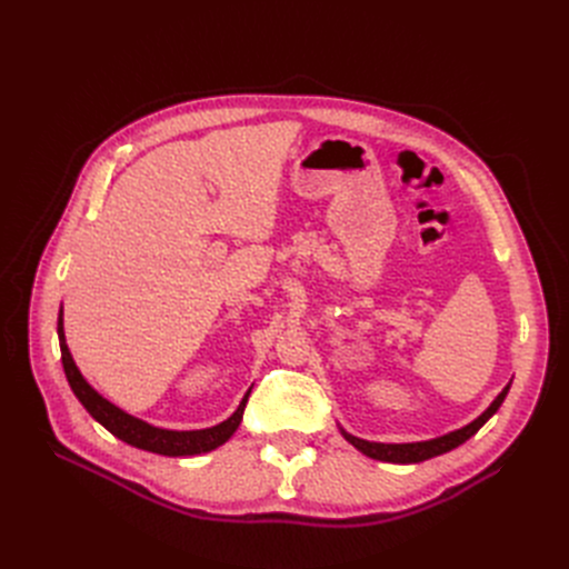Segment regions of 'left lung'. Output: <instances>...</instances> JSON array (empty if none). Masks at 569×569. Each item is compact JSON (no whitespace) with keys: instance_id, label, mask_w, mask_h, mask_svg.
<instances>
[{"instance_id":"1","label":"left lung","mask_w":569,"mask_h":569,"mask_svg":"<svg viewBox=\"0 0 569 569\" xmlns=\"http://www.w3.org/2000/svg\"><path fill=\"white\" fill-rule=\"evenodd\" d=\"M507 392H510V385L505 387V390L496 397V401H493L480 417H477L475 422H470L468 427H463V429H459V431H452V433H447V436L433 438V440H425V442H399V445L390 442V445H385V442H369V440L355 438V436H348V433H343V436H346L348 442H352V445L357 447V450H360V452L367 455V457H371V459L390 461V463H420V461H427V459H431V457H438V455H445V452L455 450V447H459V445L466 442L470 436H475L477 431H480V429L487 425L489 417L500 408V403L505 401Z\"/></svg>"}]
</instances>
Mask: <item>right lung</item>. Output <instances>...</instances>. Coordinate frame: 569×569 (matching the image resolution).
Wrapping results in <instances>:
<instances>
[{
	"label": "right lung",
	"instance_id": "add662e5",
	"mask_svg": "<svg viewBox=\"0 0 569 569\" xmlns=\"http://www.w3.org/2000/svg\"><path fill=\"white\" fill-rule=\"evenodd\" d=\"M57 337H59V350H62V365H64V373L67 380L71 385L73 395L78 397V401L84 406V410L94 417L99 425H103L112 436H117L119 440H124L138 450H147L154 455H163V457H187V455H200V452H209L217 450L219 445H223L239 427L244 417V408L249 401V392L239 403V408L228 417L226 422L212 427V429H200V431H168V429H157L152 425H147L138 417L119 410L117 406H112L108 399H103L99 392H94L92 387L87 385V380L80 376L78 367L71 360V352L67 348L64 341V327H62V311H59L57 318Z\"/></svg>",
	"mask_w": 569,
	"mask_h": 569
}]
</instances>
